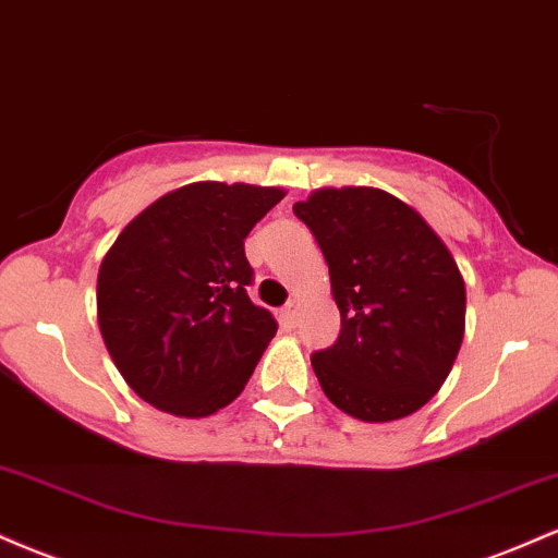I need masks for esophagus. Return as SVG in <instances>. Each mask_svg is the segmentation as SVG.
I'll return each instance as SVG.
<instances>
[{
	"label": "esophagus",
	"instance_id": "obj_1",
	"mask_svg": "<svg viewBox=\"0 0 558 558\" xmlns=\"http://www.w3.org/2000/svg\"><path fill=\"white\" fill-rule=\"evenodd\" d=\"M299 301L296 299H291L288 301V304L283 306V310H280V323L283 325H288V328H291V325H296V319H299Z\"/></svg>",
	"mask_w": 558,
	"mask_h": 558
}]
</instances>
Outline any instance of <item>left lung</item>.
<instances>
[{"mask_svg": "<svg viewBox=\"0 0 558 558\" xmlns=\"http://www.w3.org/2000/svg\"><path fill=\"white\" fill-rule=\"evenodd\" d=\"M293 213L315 233L341 336L312 354L325 396L362 422L414 414L438 393L464 338L466 291L425 217L369 185L319 189Z\"/></svg>", "mask_w": 558, "mask_h": 558, "instance_id": "1", "label": "left lung"}]
</instances>
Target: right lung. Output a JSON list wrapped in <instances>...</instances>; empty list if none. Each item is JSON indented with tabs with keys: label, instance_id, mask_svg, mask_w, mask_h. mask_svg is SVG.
Wrapping results in <instances>:
<instances>
[{
	"label": "right lung",
	"instance_id": "obj_1",
	"mask_svg": "<svg viewBox=\"0 0 558 558\" xmlns=\"http://www.w3.org/2000/svg\"><path fill=\"white\" fill-rule=\"evenodd\" d=\"M283 196L275 185L189 183L133 217L101 259V338L159 412L209 417L252 377L278 323L248 299L243 239Z\"/></svg>",
	"mask_w": 558,
	"mask_h": 558
}]
</instances>
